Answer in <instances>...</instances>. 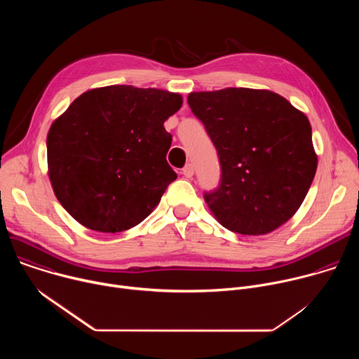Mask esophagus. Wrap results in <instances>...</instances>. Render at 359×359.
<instances>
[{
  "instance_id": "34e87169",
  "label": "esophagus",
  "mask_w": 359,
  "mask_h": 359,
  "mask_svg": "<svg viewBox=\"0 0 359 359\" xmlns=\"http://www.w3.org/2000/svg\"><path fill=\"white\" fill-rule=\"evenodd\" d=\"M182 173H183V176H184V177L190 179V177L194 175V169H193V165H191V163H187V165L183 168Z\"/></svg>"
}]
</instances>
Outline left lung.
<instances>
[{"instance_id":"left-lung-1","label":"left lung","mask_w":359,"mask_h":359,"mask_svg":"<svg viewBox=\"0 0 359 359\" xmlns=\"http://www.w3.org/2000/svg\"><path fill=\"white\" fill-rule=\"evenodd\" d=\"M187 104L219 155V187L204 191L217 222L238 234L262 236L290 220L317 170L309 118L264 89L191 92Z\"/></svg>"}]
</instances>
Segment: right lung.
Listing matches in <instances>:
<instances>
[{"instance_id": "1", "label": "right lung", "mask_w": 359, "mask_h": 359, "mask_svg": "<svg viewBox=\"0 0 359 359\" xmlns=\"http://www.w3.org/2000/svg\"><path fill=\"white\" fill-rule=\"evenodd\" d=\"M182 104L179 93L130 85L76 97L46 137L48 175L64 209L102 233L143 222L177 177L163 123Z\"/></svg>"}]
</instances>
